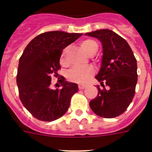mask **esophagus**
Listing matches in <instances>:
<instances>
[{"label": "esophagus", "instance_id": "esophagus-1", "mask_svg": "<svg viewBox=\"0 0 152 152\" xmlns=\"http://www.w3.org/2000/svg\"><path fill=\"white\" fill-rule=\"evenodd\" d=\"M86 87H87V86L84 85V84H78L79 90H84V88H86Z\"/></svg>", "mask_w": 152, "mask_h": 152}]
</instances>
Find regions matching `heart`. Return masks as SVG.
<instances>
[{
	"label": "heart",
	"instance_id": "heart-1",
	"mask_svg": "<svg viewBox=\"0 0 152 152\" xmlns=\"http://www.w3.org/2000/svg\"><path fill=\"white\" fill-rule=\"evenodd\" d=\"M80 47L85 51L88 54L94 55L98 49V44L96 42L91 39H86L80 42ZM60 64L62 66H66L68 62L65 58V49L61 52L60 57ZM95 72L94 67L91 65L84 68H73L70 70L67 74V78L68 80L76 83L88 82Z\"/></svg>",
	"mask_w": 152,
	"mask_h": 152
}]
</instances>
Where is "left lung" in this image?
I'll use <instances>...</instances> for the list:
<instances>
[{"label":"left lung","instance_id":"left-lung-1","mask_svg":"<svg viewBox=\"0 0 152 152\" xmlns=\"http://www.w3.org/2000/svg\"><path fill=\"white\" fill-rule=\"evenodd\" d=\"M86 35L96 37L103 45V59L96 76L103 89L90 102L94 113L103 118L119 116L126 110L135 93L137 61L128 42L110 29H99Z\"/></svg>","mask_w":152,"mask_h":152}]
</instances>
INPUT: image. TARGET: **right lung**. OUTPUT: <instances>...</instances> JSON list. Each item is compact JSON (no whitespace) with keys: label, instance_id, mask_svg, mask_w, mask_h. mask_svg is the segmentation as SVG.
I'll list each match as a JSON object with an SVG mask.
<instances>
[{"label":"right lung","instance_id":"right-lung-1","mask_svg":"<svg viewBox=\"0 0 152 152\" xmlns=\"http://www.w3.org/2000/svg\"><path fill=\"white\" fill-rule=\"evenodd\" d=\"M82 36L62 31H50L35 37L20 58L17 75L19 96L23 105L35 118L54 121L68 110L72 96L78 91L75 83L61 76L60 89L51 88L52 76L58 77L61 69L63 49Z\"/></svg>","mask_w":152,"mask_h":152}]
</instances>
